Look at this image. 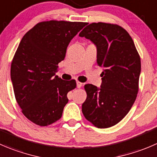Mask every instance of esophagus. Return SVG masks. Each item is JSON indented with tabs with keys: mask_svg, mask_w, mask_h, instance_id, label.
<instances>
[{
	"mask_svg": "<svg viewBox=\"0 0 157 157\" xmlns=\"http://www.w3.org/2000/svg\"><path fill=\"white\" fill-rule=\"evenodd\" d=\"M83 85V83H81V82H79V81H77V88H80V86Z\"/></svg>",
	"mask_w": 157,
	"mask_h": 157,
	"instance_id": "esophagus-1",
	"label": "esophagus"
}]
</instances>
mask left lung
<instances>
[{
    "label": "left lung",
    "instance_id": "obj_1",
    "mask_svg": "<svg viewBox=\"0 0 157 157\" xmlns=\"http://www.w3.org/2000/svg\"><path fill=\"white\" fill-rule=\"evenodd\" d=\"M79 36L97 48V63L103 68L100 87L86 84L82 112L98 128H108L128 113L136 98L141 63L128 32L116 24L92 23Z\"/></svg>",
    "mask_w": 157,
    "mask_h": 157
}]
</instances>
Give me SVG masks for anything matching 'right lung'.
I'll use <instances>...</instances> for the list:
<instances>
[{
    "label": "right lung",
    "mask_w": 157,
    "mask_h": 157,
    "mask_svg": "<svg viewBox=\"0 0 157 157\" xmlns=\"http://www.w3.org/2000/svg\"><path fill=\"white\" fill-rule=\"evenodd\" d=\"M86 23L40 22L21 39L10 67L15 98L24 115L41 127L60 119L76 82L55 75L67 48Z\"/></svg>",
    "instance_id": "1"
}]
</instances>
